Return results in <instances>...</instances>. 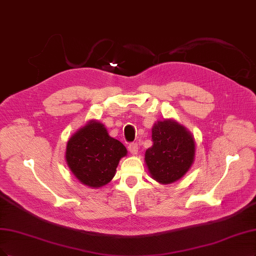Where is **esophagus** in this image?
I'll return each instance as SVG.
<instances>
[{"label":"esophagus","mask_w":256,"mask_h":256,"mask_svg":"<svg viewBox=\"0 0 256 256\" xmlns=\"http://www.w3.org/2000/svg\"><path fill=\"white\" fill-rule=\"evenodd\" d=\"M128 150L132 154H136L138 150V143H131L128 145Z\"/></svg>","instance_id":"obj_1"}]
</instances>
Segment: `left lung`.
Returning a JSON list of instances; mask_svg holds the SVG:
<instances>
[{"instance_id":"1","label":"left lung","mask_w":256,"mask_h":256,"mask_svg":"<svg viewBox=\"0 0 256 256\" xmlns=\"http://www.w3.org/2000/svg\"><path fill=\"white\" fill-rule=\"evenodd\" d=\"M152 132L154 144L145 152V162L152 179L162 184L178 181L195 158L192 134L174 120L156 122Z\"/></svg>"}]
</instances>
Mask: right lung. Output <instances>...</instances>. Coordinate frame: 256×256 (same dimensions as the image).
Here are the masks:
<instances>
[{
    "mask_svg": "<svg viewBox=\"0 0 256 256\" xmlns=\"http://www.w3.org/2000/svg\"><path fill=\"white\" fill-rule=\"evenodd\" d=\"M127 149L111 138L98 120H90L68 140L66 160L68 168L82 184L98 188L116 176L120 160Z\"/></svg>",
    "mask_w": 256,
    "mask_h": 256,
    "instance_id": "1",
    "label": "right lung"
}]
</instances>
